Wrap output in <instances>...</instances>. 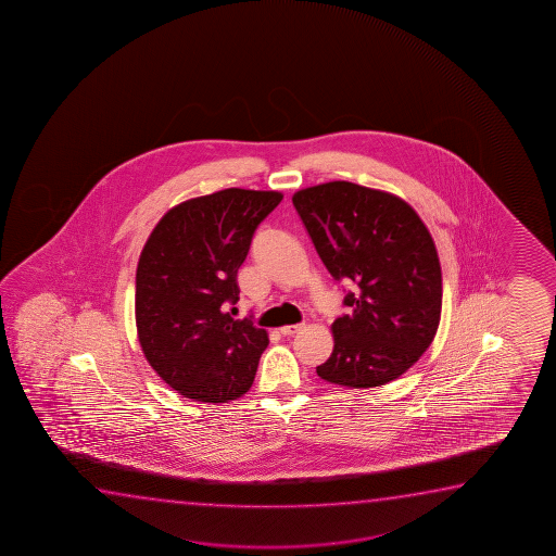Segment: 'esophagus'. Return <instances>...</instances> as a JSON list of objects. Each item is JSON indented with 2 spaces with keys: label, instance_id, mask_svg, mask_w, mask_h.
Listing matches in <instances>:
<instances>
[{
  "label": "esophagus",
  "instance_id": "34e87169",
  "mask_svg": "<svg viewBox=\"0 0 556 556\" xmlns=\"http://www.w3.org/2000/svg\"><path fill=\"white\" fill-rule=\"evenodd\" d=\"M302 328H304V325H285V327L279 328V332H281L282 336H292L300 332Z\"/></svg>",
  "mask_w": 556,
  "mask_h": 556
}]
</instances>
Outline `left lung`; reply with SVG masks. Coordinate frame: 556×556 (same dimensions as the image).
I'll return each instance as SVG.
<instances>
[{"instance_id": "obj_1", "label": "left lung", "mask_w": 556, "mask_h": 556, "mask_svg": "<svg viewBox=\"0 0 556 556\" xmlns=\"http://www.w3.org/2000/svg\"><path fill=\"white\" fill-rule=\"evenodd\" d=\"M334 279L357 285L332 323L334 350L319 378L380 388L418 363L441 323L442 274L433 237L418 213L389 191L334 180L292 195Z\"/></svg>"}]
</instances>
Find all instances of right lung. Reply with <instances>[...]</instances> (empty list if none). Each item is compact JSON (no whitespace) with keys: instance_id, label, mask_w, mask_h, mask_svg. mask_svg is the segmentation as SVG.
<instances>
[{"instance_id":"add662e5","label":"right lung","mask_w":556,"mask_h":556,"mask_svg":"<svg viewBox=\"0 0 556 556\" xmlns=\"http://www.w3.org/2000/svg\"><path fill=\"white\" fill-rule=\"evenodd\" d=\"M281 191L228 188L168 208L140 252L135 319L146 361L176 393L229 403L251 389L269 343L231 317L237 269Z\"/></svg>"}]
</instances>
